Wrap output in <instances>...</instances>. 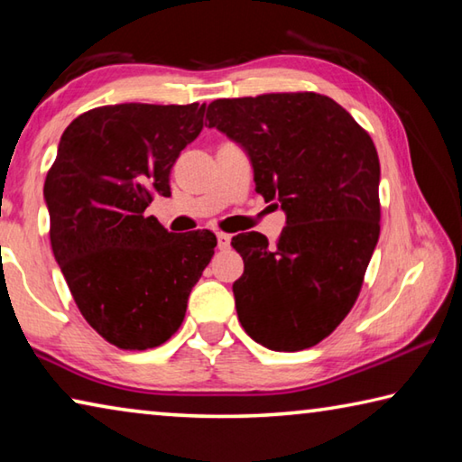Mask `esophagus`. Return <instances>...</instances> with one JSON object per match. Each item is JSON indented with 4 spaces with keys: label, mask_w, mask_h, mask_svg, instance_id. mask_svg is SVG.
<instances>
[{
    "label": "esophagus",
    "mask_w": 462,
    "mask_h": 462,
    "mask_svg": "<svg viewBox=\"0 0 462 462\" xmlns=\"http://www.w3.org/2000/svg\"><path fill=\"white\" fill-rule=\"evenodd\" d=\"M230 242H232L230 234L217 232V248H220V250H228V248H230Z\"/></svg>",
    "instance_id": "34e87169"
}]
</instances>
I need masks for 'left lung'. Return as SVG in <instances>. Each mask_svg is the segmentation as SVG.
<instances>
[{
  "label": "left lung",
  "mask_w": 462,
  "mask_h": 462,
  "mask_svg": "<svg viewBox=\"0 0 462 462\" xmlns=\"http://www.w3.org/2000/svg\"><path fill=\"white\" fill-rule=\"evenodd\" d=\"M206 120L245 148L256 193L287 214L275 245L261 232L232 238L245 261L232 285L240 324L277 353L316 346L353 310L377 246V148L314 91L216 99Z\"/></svg>",
  "instance_id": "8db88e82"
}]
</instances>
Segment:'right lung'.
Returning <instances> with one entry per match:
<instances>
[{
  "instance_id": "1",
  "label": "right lung",
  "mask_w": 462,
  "mask_h": 462,
  "mask_svg": "<svg viewBox=\"0 0 462 462\" xmlns=\"http://www.w3.org/2000/svg\"><path fill=\"white\" fill-rule=\"evenodd\" d=\"M201 128L199 104H118L81 114L60 136L44 181L51 246L83 318L118 348L167 342L214 256V232L173 234L146 216L171 195V169Z\"/></svg>"
}]
</instances>
